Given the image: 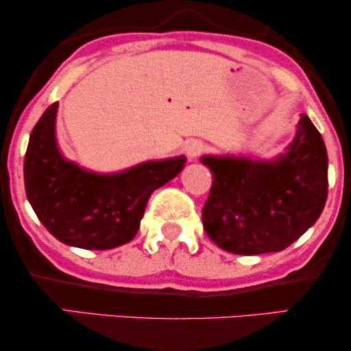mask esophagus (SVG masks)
Masks as SVG:
<instances>
[{
    "label": "esophagus",
    "instance_id": "1",
    "mask_svg": "<svg viewBox=\"0 0 351 351\" xmlns=\"http://www.w3.org/2000/svg\"><path fill=\"white\" fill-rule=\"evenodd\" d=\"M203 152H204V143L199 142V141H191V142L186 143V147H185V153H186V156L190 158V160H195V158H198Z\"/></svg>",
    "mask_w": 351,
    "mask_h": 351
}]
</instances>
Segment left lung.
Listing matches in <instances>:
<instances>
[{
  "mask_svg": "<svg viewBox=\"0 0 351 351\" xmlns=\"http://www.w3.org/2000/svg\"><path fill=\"white\" fill-rule=\"evenodd\" d=\"M201 162L213 171L203 208L206 233L239 256L291 246L318 220L328 199V152L306 114L276 160L203 156Z\"/></svg>",
  "mask_w": 351,
  "mask_h": 351,
  "instance_id": "obj_1",
  "label": "left lung"
}]
</instances>
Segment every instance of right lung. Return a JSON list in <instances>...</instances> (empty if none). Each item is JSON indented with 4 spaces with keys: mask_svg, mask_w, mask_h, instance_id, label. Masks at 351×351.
Instances as JSON below:
<instances>
[{
    "mask_svg": "<svg viewBox=\"0 0 351 351\" xmlns=\"http://www.w3.org/2000/svg\"><path fill=\"white\" fill-rule=\"evenodd\" d=\"M57 105L33 128L23 161L27 198L47 232L81 249L118 247L136 237L150 195L184 169L185 158L147 161L118 174H94L60 155Z\"/></svg>",
    "mask_w": 351,
    "mask_h": 351,
    "instance_id": "right-lung-1",
    "label": "right lung"
}]
</instances>
